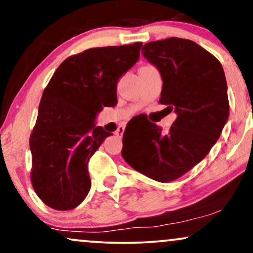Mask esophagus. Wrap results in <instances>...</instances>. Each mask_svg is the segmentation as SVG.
Instances as JSON below:
<instances>
[{
	"mask_svg": "<svg viewBox=\"0 0 253 253\" xmlns=\"http://www.w3.org/2000/svg\"><path fill=\"white\" fill-rule=\"evenodd\" d=\"M124 130H125V127H119V128H118V132H117L118 136H119V137L123 136V134H124Z\"/></svg>",
	"mask_w": 253,
	"mask_h": 253,
	"instance_id": "34e87169",
	"label": "esophagus"
}]
</instances>
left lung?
<instances>
[{"label": "left lung", "mask_w": 253, "mask_h": 253, "mask_svg": "<svg viewBox=\"0 0 253 253\" xmlns=\"http://www.w3.org/2000/svg\"><path fill=\"white\" fill-rule=\"evenodd\" d=\"M142 53L163 80L160 103L177 119L168 132L148 120L136 135L126 127L121 155L144 176L168 183L203 161L220 137L229 117L227 81L220 61L192 40L147 42Z\"/></svg>", "instance_id": "left-lung-1"}]
</instances>
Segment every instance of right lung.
I'll return each instance as SVG.
<instances>
[{
	"mask_svg": "<svg viewBox=\"0 0 253 253\" xmlns=\"http://www.w3.org/2000/svg\"><path fill=\"white\" fill-rule=\"evenodd\" d=\"M142 42L89 48L67 58L42 92L30 136L31 181L47 206L70 211L89 193L87 162L112 133L96 126L117 105V83L139 60Z\"/></svg>",
	"mask_w": 253,
	"mask_h": 253,
	"instance_id": "obj_1",
	"label": "right lung"
}]
</instances>
